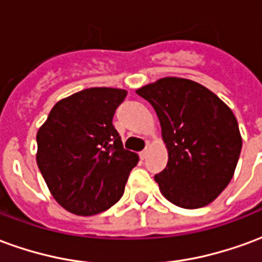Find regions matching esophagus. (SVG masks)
Segmentation results:
<instances>
[{
  "label": "esophagus",
  "instance_id": "esophagus-1",
  "mask_svg": "<svg viewBox=\"0 0 262 262\" xmlns=\"http://www.w3.org/2000/svg\"><path fill=\"white\" fill-rule=\"evenodd\" d=\"M147 154H148V147H146L144 150H143V151H140V154H139V156H140V159L144 160L146 157H147Z\"/></svg>",
  "mask_w": 262,
  "mask_h": 262
}]
</instances>
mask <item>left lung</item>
Returning a JSON list of instances; mask_svg holds the SVG:
<instances>
[{
  "mask_svg": "<svg viewBox=\"0 0 262 262\" xmlns=\"http://www.w3.org/2000/svg\"><path fill=\"white\" fill-rule=\"evenodd\" d=\"M159 116L168 151L164 170L154 177L160 192L184 209L213 202L233 178L242 135L231 109L192 80L164 77L136 90Z\"/></svg>",
  "mask_w": 262,
  "mask_h": 262,
  "instance_id": "obj_1",
  "label": "left lung"
}]
</instances>
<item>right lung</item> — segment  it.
<instances>
[{
  "label": "right lung",
  "mask_w": 262,
  "mask_h": 262,
  "mask_svg": "<svg viewBox=\"0 0 262 262\" xmlns=\"http://www.w3.org/2000/svg\"><path fill=\"white\" fill-rule=\"evenodd\" d=\"M126 94L111 86L75 92L54 105L37 130V167L52 196L70 213H101L123 195L139 161L112 125Z\"/></svg>",
  "instance_id": "1"
}]
</instances>
